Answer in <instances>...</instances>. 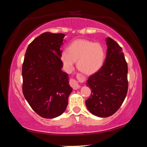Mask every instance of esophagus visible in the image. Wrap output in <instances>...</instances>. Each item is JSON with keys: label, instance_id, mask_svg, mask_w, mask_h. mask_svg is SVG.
<instances>
[{"label": "esophagus", "instance_id": "obj_1", "mask_svg": "<svg viewBox=\"0 0 147 147\" xmlns=\"http://www.w3.org/2000/svg\"><path fill=\"white\" fill-rule=\"evenodd\" d=\"M69 84H70V86L74 89H78L80 88V85L78 84V82L75 80H74V79H71L70 83H69Z\"/></svg>", "mask_w": 147, "mask_h": 147}]
</instances>
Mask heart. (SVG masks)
Masks as SVG:
<instances>
[{
    "label": "heart",
    "instance_id": "1",
    "mask_svg": "<svg viewBox=\"0 0 147 147\" xmlns=\"http://www.w3.org/2000/svg\"><path fill=\"white\" fill-rule=\"evenodd\" d=\"M105 58V49L101 44L84 39L74 40L60 54L61 63L67 71H72L77 61L79 70L88 75L100 70Z\"/></svg>",
    "mask_w": 147,
    "mask_h": 147
}]
</instances>
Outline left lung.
Listing matches in <instances>:
<instances>
[{"label": "left lung", "instance_id": "1", "mask_svg": "<svg viewBox=\"0 0 147 147\" xmlns=\"http://www.w3.org/2000/svg\"><path fill=\"white\" fill-rule=\"evenodd\" d=\"M106 41L108 49L104 63L86 83L91 90L90 96L86 101L87 108L99 117H108L118 110L128 88V65L123 49L109 37Z\"/></svg>", "mask_w": 147, "mask_h": 147}]
</instances>
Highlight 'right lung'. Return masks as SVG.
Wrapping results in <instances>:
<instances>
[{"label": "right lung", "mask_w": 147, "mask_h": 147, "mask_svg": "<svg viewBox=\"0 0 147 147\" xmlns=\"http://www.w3.org/2000/svg\"><path fill=\"white\" fill-rule=\"evenodd\" d=\"M63 34L45 32L26 49L22 69L23 93L35 112L53 119L63 113L73 89L68 74L61 70Z\"/></svg>", "instance_id": "add662e5"}]
</instances>
